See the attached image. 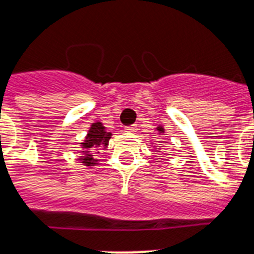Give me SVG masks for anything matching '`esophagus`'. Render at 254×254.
Listing matches in <instances>:
<instances>
[{
    "mask_svg": "<svg viewBox=\"0 0 254 254\" xmlns=\"http://www.w3.org/2000/svg\"><path fill=\"white\" fill-rule=\"evenodd\" d=\"M138 130V127L137 124H134V125H130V127H125V131L127 133H135Z\"/></svg>",
    "mask_w": 254,
    "mask_h": 254,
    "instance_id": "obj_1",
    "label": "esophagus"
}]
</instances>
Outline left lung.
Here are the masks:
<instances>
[{
	"label": "left lung",
	"instance_id": "obj_1",
	"mask_svg": "<svg viewBox=\"0 0 254 254\" xmlns=\"http://www.w3.org/2000/svg\"><path fill=\"white\" fill-rule=\"evenodd\" d=\"M157 131H160V133H164V129L161 127H157Z\"/></svg>",
	"mask_w": 254,
	"mask_h": 254
}]
</instances>
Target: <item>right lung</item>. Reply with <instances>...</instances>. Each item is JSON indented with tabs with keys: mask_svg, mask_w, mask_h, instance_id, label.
<instances>
[{
	"mask_svg": "<svg viewBox=\"0 0 254 254\" xmlns=\"http://www.w3.org/2000/svg\"><path fill=\"white\" fill-rule=\"evenodd\" d=\"M111 135L112 134L110 131H106L104 127L102 125V123H94L91 125L90 130L87 133L86 139H85L82 144V148L85 150H91V151H97L99 147H107L108 140H110ZM82 152L86 155L85 157H81L80 161L86 167H93L97 164V160L93 159L91 155H89V151H82Z\"/></svg>",
	"mask_w": 254,
	"mask_h": 254,
	"instance_id": "right-lung-1",
	"label": "right lung"
}]
</instances>
